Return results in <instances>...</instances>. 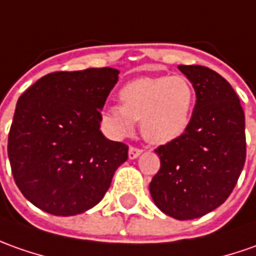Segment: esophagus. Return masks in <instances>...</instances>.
<instances>
[{"label":"esophagus","mask_w":256,"mask_h":256,"mask_svg":"<svg viewBox=\"0 0 256 256\" xmlns=\"http://www.w3.org/2000/svg\"><path fill=\"white\" fill-rule=\"evenodd\" d=\"M140 154H142V149L135 148V146H130V150H128V158H130V159H136Z\"/></svg>","instance_id":"esophagus-1"}]
</instances>
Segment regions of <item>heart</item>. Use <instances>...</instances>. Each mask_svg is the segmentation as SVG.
<instances>
[{"instance_id":"b5f03b06","label":"heart","mask_w":256,"mask_h":256,"mask_svg":"<svg viewBox=\"0 0 256 256\" xmlns=\"http://www.w3.org/2000/svg\"><path fill=\"white\" fill-rule=\"evenodd\" d=\"M121 106H110L102 114V124L110 134L124 138L140 121L144 138L156 145L169 144L188 128L196 92L184 76L140 77L120 90Z\"/></svg>"}]
</instances>
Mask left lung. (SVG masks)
I'll list each match as a JSON object with an SVG mask.
<instances>
[{"instance_id": "1", "label": "left lung", "mask_w": 256, "mask_h": 256, "mask_svg": "<svg viewBox=\"0 0 256 256\" xmlns=\"http://www.w3.org/2000/svg\"><path fill=\"white\" fill-rule=\"evenodd\" d=\"M179 70L194 87L196 106L186 132L155 149L160 169L149 192L166 216L193 220L216 210L236 188L246 156L245 116L218 73L184 64Z\"/></svg>"}]
</instances>
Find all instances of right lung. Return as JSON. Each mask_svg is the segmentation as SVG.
<instances>
[{"mask_svg":"<svg viewBox=\"0 0 256 256\" xmlns=\"http://www.w3.org/2000/svg\"><path fill=\"white\" fill-rule=\"evenodd\" d=\"M116 68L54 72L20 97L8 158L20 193L53 216H76L101 202L128 146L100 131Z\"/></svg>","mask_w":256,"mask_h":256,"instance_id":"add662e5","label":"right lung"}]
</instances>
